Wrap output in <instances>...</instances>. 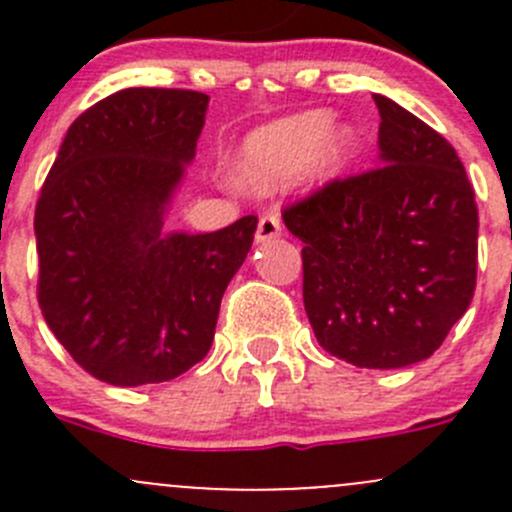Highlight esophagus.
I'll return each mask as SVG.
<instances>
[{
	"label": "esophagus",
	"instance_id": "1",
	"mask_svg": "<svg viewBox=\"0 0 512 512\" xmlns=\"http://www.w3.org/2000/svg\"><path fill=\"white\" fill-rule=\"evenodd\" d=\"M282 235V220L277 213H265L257 223V242H270Z\"/></svg>",
	"mask_w": 512,
	"mask_h": 512
}]
</instances>
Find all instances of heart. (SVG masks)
Segmentation results:
<instances>
[{"instance_id": "b5f03b06", "label": "heart", "mask_w": 512, "mask_h": 512, "mask_svg": "<svg viewBox=\"0 0 512 512\" xmlns=\"http://www.w3.org/2000/svg\"><path fill=\"white\" fill-rule=\"evenodd\" d=\"M354 151L349 128H329L324 111H307L257 128L245 138L237 158V175L245 185L270 190L299 170L317 178L334 175Z\"/></svg>"}]
</instances>
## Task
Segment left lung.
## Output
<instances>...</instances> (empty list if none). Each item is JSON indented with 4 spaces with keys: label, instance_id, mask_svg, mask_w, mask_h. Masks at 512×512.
I'll list each match as a JSON object with an SVG mask.
<instances>
[{
    "label": "left lung",
    "instance_id": "obj_1",
    "mask_svg": "<svg viewBox=\"0 0 512 512\" xmlns=\"http://www.w3.org/2000/svg\"><path fill=\"white\" fill-rule=\"evenodd\" d=\"M381 165L289 203L317 342L359 369L428 359L471 307L478 205L456 148L386 96Z\"/></svg>",
    "mask_w": 512,
    "mask_h": 512
}]
</instances>
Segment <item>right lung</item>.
<instances>
[{"label":"right lung","mask_w":512,"mask_h":512,"mask_svg":"<svg viewBox=\"0 0 512 512\" xmlns=\"http://www.w3.org/2000/svg\"><path fill=\"white\" fill-rule=\"evenodd\" d=\"M208 96L123 89L66 133L36 200V299L71 359L113 386L160 384L205 359L220 299L257 218L163 237V213L195 156Z\"/></svg>","instance_id":"add662e5"}]
</instances>
